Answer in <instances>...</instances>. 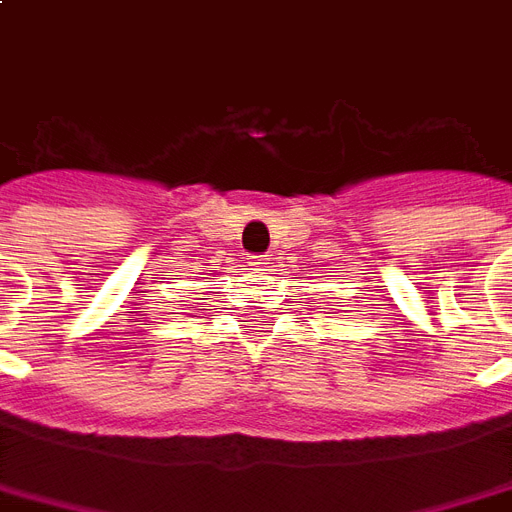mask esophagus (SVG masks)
<instances>
[{
	"instance_id": "obj_1",
	"label": "esophagus",
	"mask_w": 512,
	"mask_h": 512,
	"mask_svg": "<svg viewBox=\"0 0 512 512\" xmlns=\"http://www.w3.org/2000/svg\"><path fill=\"white\" fill-rule=\"evenodd\" d=\"M268 260H271V257H268V255H249V266L266 268V266H268Z\"/></svg>"
}]
</instances>
